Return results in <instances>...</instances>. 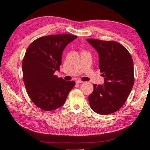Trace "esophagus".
Instances as JSON below:
<instances>
[{
	"label": "esophagus",
	"mask_w": 150,
	"mask_h": 150,
	"mask_svg": "<svg viewBox=\"0 0 150 150\" xmlns=\"http://www.w3.org/2000/svg\"><path fill=\"white\" fill-rule=\"evenodd\" d=\"M83 83V81H80V80H77L76 81V84H79V83Z\"/></svg>",
	"instance_id": "esophagus-1"
}]
</instances>
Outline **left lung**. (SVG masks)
<instances>
[{
    "instance_id": "obj_1",
    "label": "left lung",
    "mask_w": 150,
    "mask_h": 150,
    "mask_svg": "<svg viewBox=\"0 0 150 150\" xmlns=\"http://www.w3.org/2000/svg\"><path fill=\"white\" fill-rule=\"evenodd\" d=\"M86 40L98 53L99 68L105 79L103 85L93 84V91L88 96L90 107L98 114H112L123 106L134 84L132 57L118 42Z\"/></svg>"
}]
</instances>
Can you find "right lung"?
Segmentation results:
<instances>
[{
    "label": "right lung",
    "mask_w": 150,
    "mask_h": 150,
    "mask_svg": "<svg viewBox=\"0 0 150 150\" xmlns=\"http://www.w3.org/2000/svg\"><path fill=\"white\" fill-rule=\"evenodd\" d=\"M78 36L69 34L42 36L28 47L23 59V78L27 93L36 107L45 111L54 110L65 103L74 81L59 78L62 52Z\"/></svg>",
    "instance_id": "add662e5"
}]
</instances>
